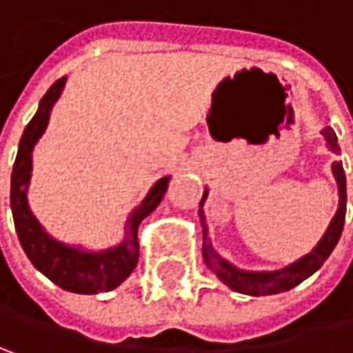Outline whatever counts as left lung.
<instances>
[{
    "label": "left lung",
    "mask_w": 353,
    "mask_h": 353,
    "mask_svg": "<svg viewBox=\"0 0 353 353\" xmlns=\"http://www.w3.org/2000/svg\"><path fill=\"white\" fill-rule=\"evenodd\" d=\"M321 135L325 139L327 149L339 155V143H337L336 131L325 125L321 129ZM332 174L336 177L337 183V210L327 226V230L323 232V236L319 242L303 254L301 259H297L295 263L276 269V271H246L236 265H232L230 261H226L224 256H220L214 250V244L210 239L208 224H206V214H204V204L208 200V188L204 190L202 202H200V220H202V232H204V244H202V254H204V263L210 271L214 272L224 285H228L232 291L242 293V295H252V297H263V295H276L283 291H289L293 287H297L299 283H303L305 279H309L315 271L321 269V265L327 261V256L332 254V250L336 248L337 241L341 236L343 230V220H345V204H347V194H345V174H343V165L337 159L332 163Z\"/></svg>",
    "instance_id": "8db88e82"
}]
</instances>
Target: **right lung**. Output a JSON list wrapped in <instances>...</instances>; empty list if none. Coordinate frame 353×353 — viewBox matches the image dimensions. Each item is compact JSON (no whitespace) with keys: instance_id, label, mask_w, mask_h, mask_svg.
Returning a JSON list of instances; mask_svg holds the SVG:
<instances>
[{"instance_id":"right-lung-1","label":"right lung","mask_w":353,"mask_h":353,"mask_svg":"<svg viewBox=\"0 0 353 353\" xmlns=\"http://www.w3.org/2000/svg\"><path fill=\"white\" fill-rule=\"evenodd\" d=\"M64 86H66V77L50 86L48 92L42 97L38 105L36 114L23 129V135L17 147L14 172H12L10 204H12L17 239L30 263L64 291L79 293V295H97L117 289L137 267L139 261L137 228L141 220L147 218L163 200L172 176L159 177L151 185L143 200L129 212L125 220V234L119 244L103 250H92V248H84L81 244H68L54 239L30 208L28 190L34 170L32 165L34 149L48 129L50 114L58 99L62 97Z\"/></svg>"}]
</instances>
